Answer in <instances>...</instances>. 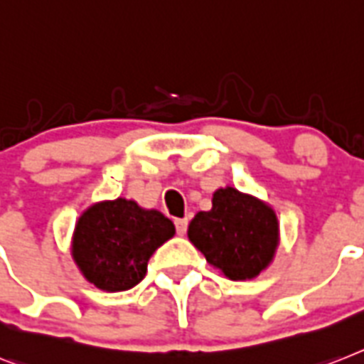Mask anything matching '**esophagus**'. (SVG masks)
Masks as SVG:
<instances>
[{
  "mask_svg": "<svg viewBox=\"0 0 364 364\" xmlns=\"http://www.w3.org/2000/svg\"><path fill=\"white\" fill-rule=\"evenodd\" d=\"M175 225H176V232L180 234V236H184L186 230H188V219H175Z\"/></svg>",
  "mask_w": 364,
  "mask_h": 364,
  "instance_id": "esophagus-1",
  "label": "esophagus"
}]
</instances>
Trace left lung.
Returning a JSON list of instances; mask_svg holds the SVG:
<instances>
[{
    "instance_id": "left-lung-1",
    "label": "left lung",
    "mask_w": 364,
    "mask_h": 364,
    "mask_svg": "<svg viewBox=\"0 0 364 364\" xmlns=\"http://www.w3.org/2000/svg\"><path fill=\"white\" fill-rule=\"evenodd\" d=\"M279 219L266 200L232 186L215 189L212 208L199 212L188 227V238L206 262L230 281L258 277L277 253Z\"/></svg>"
}]
</instances>
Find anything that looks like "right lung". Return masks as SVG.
I'll return each instance as SVG.
<instances>
[{"mask_svg":"<svg viewBox=\"0 0 364 364\" xmlns=\"http://www.w3.org/2000/svg\"><path fill=\"white\" fill-rule=\"evenodd\" d=\"M173 236L175 225L161 212L119 197L95 203L77 218L70 255L89 283L122 292L145 277L150 257Z\"/></svg>","mask_w":364,"mask_h":364,"instance_id":"obj_1","label":"right lung"}]
</instances>
